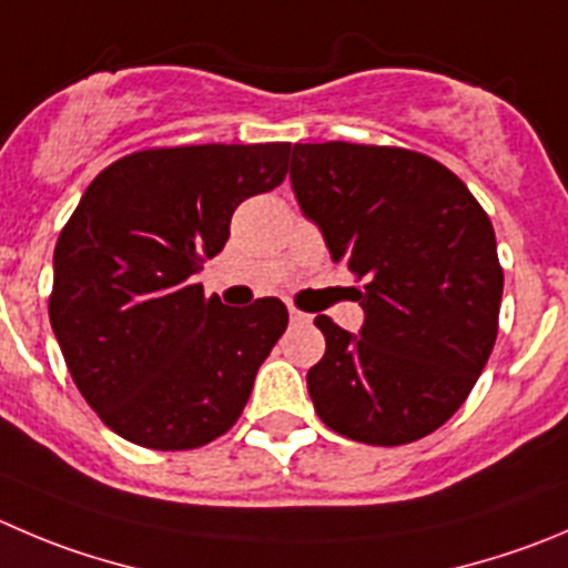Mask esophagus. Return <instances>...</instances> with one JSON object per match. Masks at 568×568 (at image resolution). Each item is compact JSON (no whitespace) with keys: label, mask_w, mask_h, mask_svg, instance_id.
I'll list each match as a JSON object with an SVG mask.
<instances>
[{"label":"esophagus","mask_w":568,"mask_h":568,"mask_svg":"<svg viewBox=\"0 0 568 568\" xmlns=\"http://www.w3.org/2000/svg\"><path fill=\"white\" fill-rule=\"evenodd\" d=\"M290 321H293V323H310V315H304V312H298L295 306H290Z\"/></svg>","instance_id":"34e87169"}]
</instances>
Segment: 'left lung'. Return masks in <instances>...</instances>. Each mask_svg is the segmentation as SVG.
Instances as JSON below:
<instances>
[{
  "label": "left lung",
  "mask_w": 568,
  "mask_h": 568,
  "mask_svg": "<svg viewBox=\"0 0 568 568\" xmlns=\"http://www.w3.org/2000/svg\"><path fill=\"white\" fill-rule=\"evenodd\" d=\"M290 181L365 323L315 317L326 354L306 374L337 435L402 446L443 426L477 385L499 332L496 236L466 183L429 155L376 144H295Z\"/></svg>",
  "instance_id": "1"
}]
</instances>
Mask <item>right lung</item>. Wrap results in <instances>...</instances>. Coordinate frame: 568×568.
Listing matches in <instances>:
<instances>
[{
    "label": "right lung",
    "mask_w": 568,
    "mask_h": 568,
    "mask_svg": "<svg viewBox=\"0 0 568 568\" xmlns=\"http://www.w3.org/2000/svg\"><path fill=\"white\" fill-rule=\"evenodd\" d=\"M290 144L159 148L91 181L55 245L50 323L74 385L108 429L183 452L236 424L287 306L245 310L194 284L242 200L287 175Z\"/></svg>",
    "instance_id": "1"
}]
</instances>
